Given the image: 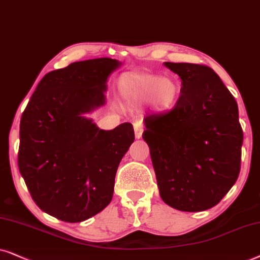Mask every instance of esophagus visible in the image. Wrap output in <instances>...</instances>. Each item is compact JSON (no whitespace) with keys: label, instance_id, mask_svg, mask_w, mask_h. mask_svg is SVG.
<instances>
[{"label":"esophagus","instance_id":"obj_1","mask_svg":"<svg viewBox=\"0 0 260 260\" xmlns=\"http://www.w3.org/2000/svg\"><path fill=\"white\" fill-rule=\"evenodd\" d=\"M143 132H144L143 122H141V121H137V122L134 123V133H136V138H138V139L141 138Z\"/></svg>","mask_w":260,"mask_h":260}]
</instances>
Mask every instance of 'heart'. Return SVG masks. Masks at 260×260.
Wrapping results in <instances>:
<instances>
[{"label":"heart","mask_w":260,"mask_h":260,"mask_svg":"<svg viewBox=\"0 0 260 260\" xmlns=\"http://www.w3.org/2000/svg\"><path fill=\"white\" fill-rule=\"evenodd\" d=\"M120 95L127 103L139 105L150 100L155 112H168L178 100L179 89L174 79L153 74H127L119 81Z\"/></svg>","instance_id":"b5f03b06"}]
</instances>
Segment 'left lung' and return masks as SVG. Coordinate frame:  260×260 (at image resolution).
Returning <instances> with one entry per match:
<instances>
[{
  "instance_id": "8db88e82",
  "label": "left lung",
  "mask_w": 260,
  "mask_h": 260,
  "mask_svg": "<svg viewBox=\"0 0 260 260\" xmlns=\"http://www.w3.org/2000/svg\"><path fill=\"white\" fill-rule=\"evenodd\" d=\"M164 65L181 78V95L170 112L145 116L143 138L161 200L182 212H202L223 199L240 172L238 105L212 68Z\"/></svg>"
}]
</instances>
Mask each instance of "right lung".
<instances>
[{"label":"right lung","mask_w":260,"mask_h":260,"mask_svg":"<svg viewBox=\"0 0 260 260\" xmlns=\"http://www.w3.org/2000/svg\"><path fill=\"white\" fill-rule=\"evenodd\" d=\"M112 58L76 61L43 77L22 113L17 164L36 205L65 222L96 215L113 199L132 123L100 129L84 116L106 103Z\"/></svg>","instance_id":"obj_1"}]
</instances>
